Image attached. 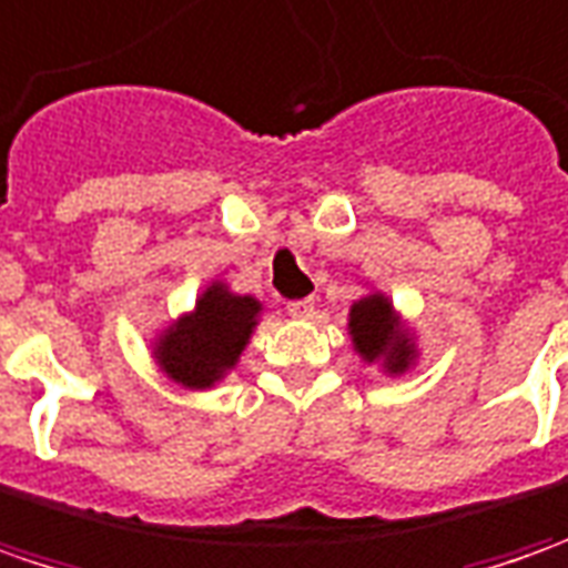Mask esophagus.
<instances>
[{"label": "esophagus", "instance_id": "obj_1", "mask_svg": "<svg viewBox=\"0 0 568 568\" xmlns=\"http://www.w3.org/2000/svg\"><path fill=\"white\" fill-rule=\"evenodd\" d=\"M287 313L294 318H310L313 313H316V303L310 300V296H303V300H291L287 303Z\"/></svg>", "mask_w": 568, "mask_h": 568}]
</instances>
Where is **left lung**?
<instances>
[{"instance_id": "left-lung-1", "label": "left lung", "mask_w": 568, "mask_h": 568, "mask_svg": "<svg viewBox=\"0 0 568 568\" xmlns=\"http://www.w3.org/2000/svg\"><path fill=\"white\" fill-rule=\"evenodd\" d=\"M351 335H354V344H357V351L366 361L373 363L376 357H382L392 373H402L414 357L407 338L398 335V322H395V313H392V303L379 294L363 296L361 303H354Z\"/></svg>"}]
</instances>
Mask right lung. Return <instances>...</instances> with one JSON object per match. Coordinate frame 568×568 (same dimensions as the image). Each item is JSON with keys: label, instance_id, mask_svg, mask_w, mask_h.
Instances as JSON below:
<instances>
[{"label": "right lung", "instance_id": "obj_1", "mask_svg": "<svg viewBox=\"0 0 568 568\" xmlns=\"http://www.w3.org/2000/svg\"><path fill=\"white\" fill-rule=\"evenodd\" d=\"M258 303L252 296L227 294L221 284L207 287L195 303V313L173 325L158 347L166 376L189 388H207L236 363L246 347Z\"/></svg>", "mask_w": 568, "mask_h": 568}]
</instances>
